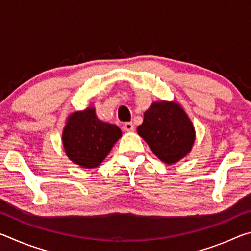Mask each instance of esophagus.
<instances>
[{
    "mask_svg": "<svg viewBox=\"0 0 251 251\" xmlns=\"http://www.w3.org/2000/svg\"><path fill=\"white\" fill-rule=\"evenodd\" d=\"M124 129L126 131H133L134 130V124L131 122H127L124 124Z\"/></svg>",
    "mask_w": 251,
    "mask_h": 251,
    "instance_id": "obj_1",
    "label": "esophagus"
}]
</instances>
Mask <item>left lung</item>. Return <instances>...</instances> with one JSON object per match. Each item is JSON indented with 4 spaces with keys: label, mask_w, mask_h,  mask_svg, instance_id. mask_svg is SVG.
Wrapping results in <instances>:
<instances>
[{
    "label": "left lung",
    "mask_w": 251,
    "mask_h": 251,
    "mask_svg": "<svg viewBox=\"0 0 251 251\" xmlns=\"http://www.w3.org/2000/svg\"><path fill=\"white\" fill-rule=\"evenodd\" d=\"M137 133L154 155L167 165L175 164L189 154L195 142L193 123L176 101H154L144 113Z\"/></svg>",
    "instance_id": "1"
}]
</instances>
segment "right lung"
Masks as SVG:
<instances>
[{
    "instance_id": "1",
    "label": "right lung",
    "mask_w": 251,
    "mask_h": 251,
    "mask_svg": "<svg viewBox=\"0 0 251 251\" xmlns=\"http://www.w3.org/2000/svg\"><path fill=\"white\" fill-rule=\"evenodd\" d=\"M121 137L122 130L99 120L91 106L67 117L62 141L67 157L74 164L90 169L100 166Z\"/></svg>"
}]
</instances>
